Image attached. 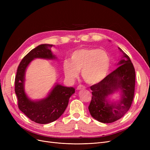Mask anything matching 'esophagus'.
I'll return each instance as SVG.
<instances>
[{"label": "esophagus", "instance_id": "esophagus-1", "mask_svg": "<svg viewBox=\"0 0 150 150\" xmlns=\"http://www.w3.org/2000/svg\"><path fill=\"white\" fill-rule=\"evenodd\" d=\"M86 87L83 85H79L78 87H77V89L78 90H81V89H84Z\"/></svg>", "mask_w": 150, "mask_h": 150}]
</instances>
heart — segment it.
I'll return each instance as SVG.
<instances>
[{"label":"heart","instance_id":"obj_1","mask_svg":"<svg viewBox=\"0 0 150 150\" xmlns=\"http://www.w3.org/2000/svg\"><path fill=\"white\" fill-rule=\"evenodd\" d=\"M67 78L73 80L81 75L86 83L94 84L106 78L110 67V58L104 50L86 48L76 50L71 54V61L65 60L62 64Z\"/></svg>","mask_w":150,"mask_h":150}]
</instances>
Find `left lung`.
<instances>
[{
    "label": "left lung",
    "mask_w": 150,
    "mask_h": 150,
    "mask_svg": "<svg viewBox=\"0 0 150 150\" xmlns=\"http://www.w3.org/2000/svg\"><path fill=\"white\" fill-rule=\"evenodd\" d=\"M122 52L116 69L102 81L91 86L92 99L88 107L91 115L103 123H111L121 118L132 104L135 87V70L127 54ZM116 92L120 93L119 101L111 102L108 98Z\"/></svg>",
    "instance_id": "8db88e82"
}]
</instances>
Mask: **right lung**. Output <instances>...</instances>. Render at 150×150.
I'll return each mask as SVG.
<instances>
[{
    "instance_id": "obj_1",
    "label": "right lung",
    "mask_w": 150,
    "mask_h": 150,
    "mask_svg": "<svg viewBox=\"0 0 150 150\" xmlns=\"http://www.w3.org/2000/svg\"><path fill=\"white\" fill-rule=\"evenodd\" d=\"M51 44H40L22 59L15 78V92L19 110L30 120L39 124H47L57 120L64 112L70 97L75 93L73 87L56 83L47 96L40 100H32L25 92V71L31 61L36 58L56 59Z\"/></svg>"
}]
</instances>
